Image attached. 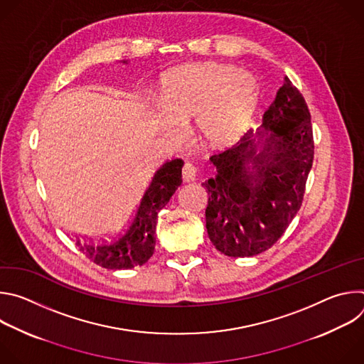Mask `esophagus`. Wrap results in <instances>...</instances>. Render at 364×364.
Instances as JSON below:
<instances>
[{
  "mask_svg": "<svg viewBox=\"0 0 364 364\" xmlns=\"http://www.w3.org/2000/svg\"><path fill=\"white\" fill-rule=\"evenodd\" d=\"M196 177H197L196 167L190 163H186L184 167H183V180H184V183H193V181H196Z\"/></svg>",
  "mask_w": 364,
  "mask_h": 364,
  "instance_id": "obj_1",
  "label": "esophagus"
}]
</instances>
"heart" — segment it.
<instances>
[{
	"label": "heart",
	"instance_id": "obj_1",
	"mask_svg": "<svg viewBox=\"0 0 364 364\" xmlns=\"http://www.w3.org/2000/svg\"><path fill=\"white\" fill-rule=\"evenodd\" d=\"M257 99L255 77L237 68L203 63L173 70L166 79V125L180 135L196 117L198 138L210 146L233 142L246 129Z\"/></svg>",
	"mask_w": 364,
	"mask_h": 364
}]
</instances>
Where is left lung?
<instances>
[{"label":"left lung","instance_id":"left-lung-1","mask_svg":"<svg viewBox=\"0 0 364 364\" xmlns=\"http://www.w3.org/2000/svg\"><path fill=\"white\" fill-rule=\"evenodd\" d=\"M313 160L311 115L285 76L257 131L210 157L218 173L203 186L205 228L216 249L245 257L277 243L302 204Z\"/></svg>","mask_w":364,"mask_h":364}]
</instances>
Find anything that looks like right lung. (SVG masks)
Here are the masks:
<instances>
[{
	"label": "right lung",
	"mask_w": 364,
	"mask_h": 364,
	"mask_svg": "<svg viewBox=\"0 0 364 364\" xmlns=\"http://www.w3.org/2000/svg\"><path fill=\"white\" fill-rule=\"evenodd\" d=\"M124 63L127 62L124 60ZM183 166L180 159L166 161L155 171L127 229L107 239L80 240L76 237L75 243L79 250L96 265L107 269H131L144 265L154 253L159 212L183 181Z\"/></svg>",
	"instance_id": "right-lung-1"
}]
</instances>
